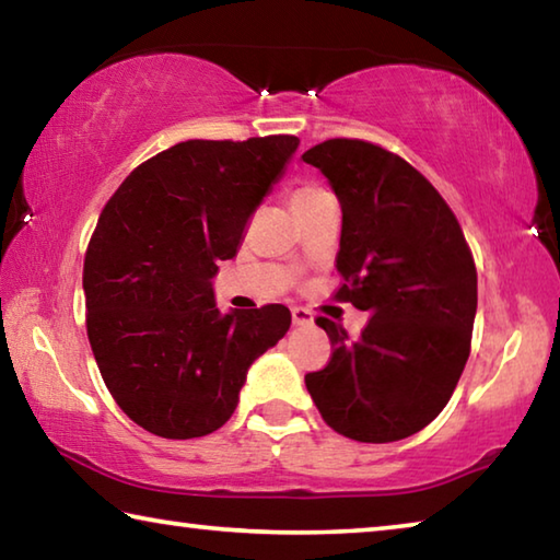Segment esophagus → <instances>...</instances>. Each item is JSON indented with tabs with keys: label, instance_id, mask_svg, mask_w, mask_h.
Wrapping results in <instances>:
<instances>
[{
	"label": "esophagus",
	"instance_id": "obj_1",
	"mask_svg": "<svg viewBox=\"0 0 560 560\" xmlns=\"http://www.w3.org/2000/svg\"><path fill=\"white\" fill-rule=\"evenodd\" d=\"M291 318H293V326H299V328L314 326V316H311L308 308H301V306L291 308Z\"/></svg>",
	"mask_w": 560,
	"mask_h": 560
}]
</instances>
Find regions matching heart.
I'll list each match as a JSON object with an SVG mask.
<instances>
[{
    "label": "heart",
    "mask_w": 560,
    "mask_h": 560,
    "mask_svg": "<svg viewBox=\"0 0 560 560\" xmlns=\"http://www.w3.org/2000/svg\"><path fill=\"white\" fill-rule=\"evenodd\" d=\"M326 197H330V195L326 192V189H320L318 185H299L291 192V207H293V212H296V210H303V207H311L320 200H326Z\"/></svg>",
    "instance_id": "heart-1"
}]
</instances>
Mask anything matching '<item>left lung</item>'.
Segmentation results:
<instances>
[{
  "instance_id": "8db88e82",
  "label": "left lung",
  "mask_w": 560,
  "mask_h": 560,
  "mask_svg": "<svg viewBox=\"0 0 560 560\" xmlns=\"http://www.w3.org/2000/svg\"><path fill=\"white\" fill-rule=\"evenodd\" d=\"M301 158L324 173L343 212L336 299L371 314L355 340L316 320L334 358L306 375V387L343 438L405 440L444 410L467 365L477 316L471 252L442 195L402 158L346 138Z\"/></svg>"
}]
</instances>
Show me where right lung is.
Masks as SVG:
<instances>
[{"instance_id":"1","label":"right lung","mask_w":560,"mask_h":560,"mask_svg":"<svg viewBox=\"0 0 560 560\" xmlns=\"http://www.w3.org/2000/svg\"><path fill=\"white\" fill-rule=\"evenodd\" d=\"M296 150V136L187 140L103 207L83 261L91 350L113 400L158 438L220 430L254 360L287 336V306L222 314L212 279Z\"/></svg>"}]
</instances>
